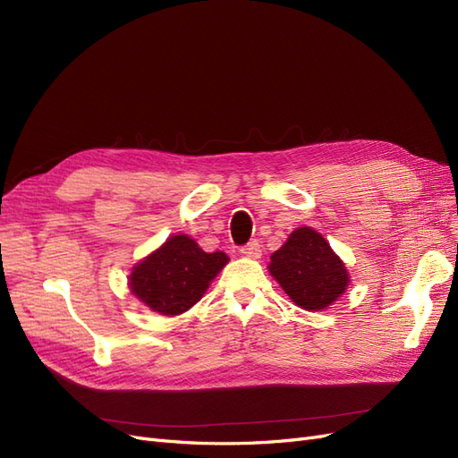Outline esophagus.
I'll list each match as a JSON object with an SVG mask.
<instances>
[{"mask_svg":"<svg viewBox=\"0 0 458 458\" xmlns=\"http://www.w3.org/2000/svg\"><path fill=\"white\" fill-rule=\"evenodd\" d=\"M241 254L246 256V258H252V259H258L261 256V246L258 241H250L246 246L241 248Z\"/></svg>","mask_w":458,"mask_h":458,"instance_id":"1","label":"esophagus"}]
</instances>
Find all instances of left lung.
Listing matches in <instances>:
<instances>
[{"label": "left lung", "mask_w": 458, "mask_h": 458, "mask_svg": "<svg viewBox=\"0 0 458 458\" xmlns=\"http://www.w3.org/2000/svg\"><path fill=\"white\" fill-rule=\"evenodd\" d=\"M286 296L306 311L332 306L350 284V273L321 233L298 227L286 242L271 254L267 266Z\"/></svg>", "instance_id": "8db88e82"}]
</instances>
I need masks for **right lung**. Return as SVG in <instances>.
I'll return each instance as SVG.
<instances>
[{
    "label": "right lung",
    "mask_w": 458,
    "mask_h": 458,
    "mask_svg": "<svg viewBox=\"0 0 458 458\" xmlns=\"http://www.w3.org/2000/svg\"><path fill=\"white\" fill-rule=\"evenodd\" d=\"M227 263L225 252L208 254L189 234H174L131 267L130 293L160 315H182L204 296Z\"/></svg>",
    "instance_id": "right-lung-1"
}]
</instances>
